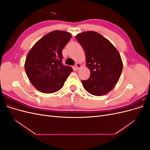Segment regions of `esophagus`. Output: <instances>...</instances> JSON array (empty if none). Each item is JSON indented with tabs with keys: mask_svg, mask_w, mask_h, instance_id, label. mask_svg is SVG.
Returning a JSON list of instances; mask_svg holds the SVG:
<instances>
[{
	"mask_svg": "<svg viewBox=\"0 0 150 150\" xmlns=\"http://www.w3.org/2000/svg\"><path fill=\"white\" fill-rule=\"evenodd\" d=\"M81 67V64H79V63H78V62H77L76 64V69L78 70V69H80Z\"/></svg>",
	"mask_w": 150,
	"mask_h": 150,
	"instance_id": "esophagus-1",
	"label": "esophagus"
}]
</instances>
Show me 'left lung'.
Masks as SVG:
<instances>
[{"mask_svg":"<svg viewBox=\"0 0 150 150\" xmlns=\"http://www.w3.org/2000/svg\"><path fill=\"white\" fill-rule=\"evenodd\" d=\"M76 39L86 54V62L91 72L89 78L83 80L87 91L101 96L114 88L122 69V62L116 47L102 35L94 31L79 33Z\"/></svg>","mask_w":150,"mask_h":150,"instance_id":"1","label":"left lung"}]
</instances>
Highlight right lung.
<instances>
[{
  "mask_svg": "<svg viewBox=\"0 0 150 150\" xmlns=\"http://www.w3.org/2000/svg\"><path fill=\"white\" fill-rule=\"evenodd\" d=\"M71 34L66 31L54 30L39 39L28 52L25 71L30 83L39 91L53 93L61 89L73 71L62 64L63 48Z\"/></svg>",
  "mask_w": 150,
  "mask_h": 150,
  "instance_id": "right-lung-1",
  "label": "right lung"
}]
</instances>
